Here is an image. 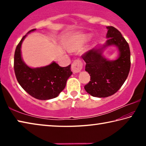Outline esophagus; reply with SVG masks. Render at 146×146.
<instances>
[{"instance_id": "1", "label": "esophagus", "mask_w": 146, "mask_h": 146, "mask_svg": "<svg viewBox=\"0 0 146 146\" xmlns=\"http://www.w3.org/2000/svg\"><path fill=\"white\" fill-rule=\"evenodd\" d=\"M83 68V63L79 59H75V60L73 62L72 64H71V69L74 73H78L82 70Z\"/></svg>"}]
</instances>
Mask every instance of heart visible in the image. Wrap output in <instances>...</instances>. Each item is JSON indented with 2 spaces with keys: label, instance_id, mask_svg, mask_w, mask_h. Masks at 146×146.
Listing matches in <instances>:
<instances>
[{
  "label": "heart",
  "instance_id": "heart-1",
  "mask_svg": "<svg viewBox=\"0 0 146 146\" xmlns=\"http://www.w3.org/2000/svg\"><path fill=\"white\" fill-rule=\"evenodd\" d=\"M79 46V44L78 43H76V42H72L71 43L70 45H69V49L71 51L75 50L76 49H77Z\"/></svg>",
  "mask_w": 146,
  "mask_h": 146
}]
</instances>
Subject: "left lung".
Instances as JSON below:
<instances>
[{"instance_id": "left-lung-1", "label": "left lung", "mask_w": 146, "mask_h": 146, "mask_svg": "<svg viewBox=\"0 0 146 146\" xmlns=\"http://www.w3.org/2000/svg\"><path fill=\"white\" fill-rule=\"evenodd\" d=\"M107 29L108 39L105 45L81 56L86 63L85 70L91 76L84 89L95 97H108L117 93L126 80L131 67L129 44L117 29L113 26H108ZM111 45L117 46L119 50V57L115 61H108L102 55L101 50Z\"/></svg>"}]
</instances>
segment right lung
I'll return each instance as SVG.
<instances>
[{
	"label": "right lung",
	"instance_id": "right-lung-1",
	"mask_svg": "<svg viewBox=\"0 0 146 146\" xmlns=\"http://www.w3.org/2000/svg\"><path fill=\"white\" fill-rule=\"evenodd\" d=\"M35 30L31 29L28 33ZM26 36L21 39L15 51L14 71L17 80L29 95L36 99L46 100L55 98L65 88L67 80L72 74L71 65L63 68L53 62L45 67H28L23 61L21 51Z\"/></svg>",
	"mask_w": 146,
	"mask_h": 146
}]
</instances>
